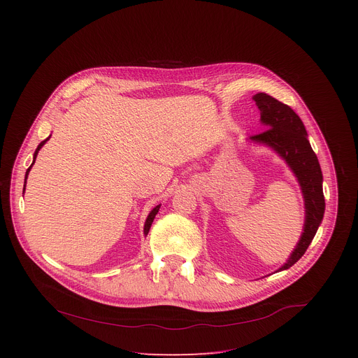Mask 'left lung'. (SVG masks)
<instances>
[{
  "instance_id": "1",
  "label": "left lung",
  "mask_w": 358,
  "mask_h": 358,
  "mask_svg": "<svg viewBox=\"0 0 358 358\" xmlns=\"http://www.w3.org/2000/svg\"><path fill=\"white\" fill-rule=\"evenodd\" d=\"M252 99L261 110V123L266 130L249 137V141L272 148L287 164L300 185L304 201L303 232L287 261L276 271L282 272L303 257L323 221L326 208L323 174L317 156L309 143L308 131L292 108L262 92Z\"/></svg>"
}]
</instances>
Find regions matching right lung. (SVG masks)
Returning a JSON list of instances; mask_svg holds the SVG:
<instances>
[{
    "mask_svg": "<svg viewBox=\"0 0 358 358\" xmlns=\"http://www.w3.org/2000/svg\"><path fill=\"white\" fill-rule=\"evenodd\" d=\"M50 138V136L48 137V138H45L43 141H41L39 143V145L36 147V150H35V152H34V162H32V164L35 163V160H36V156H38V151L42 148V145L48 141ZM32 164H31V167H32ZM31 167L27 170V174H25V184H24V191H25V185H27V178H28V174H29V171H31ZM160 207H162V203H159V206H156L155 208H152L151 211H150V214L147 215V220H145V222H144V236H147V234H148V231H150V227H151V224H152V221H155V218H156V215H157V213H159V210H160Z\"/></svg>",
    "mask_w": 358,
    "mask_h": 358,
    "instance_id": "obj_1",
    "label": "right lung"
}]
</instances>
